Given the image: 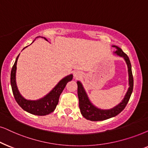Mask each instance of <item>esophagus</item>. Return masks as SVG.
Here are the masks:
<instances>
[{
  "label": "esophagus",
  "instance_id": "34e87169",
  "mask_svg": "<svg viewBox=\"0 0 148 148\" xmlns=\"http://www.w3.org/2000/svg\"><path fill=\"white\" fill-rule=\"evenodd\" d=\"M81 76H82L81 73L79 72H75L74 73V76L76 78H78L81 77Z\"/></svg>",
  "mask_w": 148,
  "mask_h": 148
}]
</instances>
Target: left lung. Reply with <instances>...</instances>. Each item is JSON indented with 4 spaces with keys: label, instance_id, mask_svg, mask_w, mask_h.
<instances>
[{
    "label": "left lung",
    "instance_id": "1",
    "mask_svg": "<svg viewBox=\"0 0 148 148\" xmlns=\"http://www.w3.org/2000/svg\"><path fill=\"white\" fill-rule=\"evenodd\" d=\"M114 49L115 50V53L118 55L120 57L124 58L125 61L127 63L128 68V74H129V85L128 90L127 91L126 96L124 97V100L120 104L115 106V107L109 110H101L99 108L95 107L91 103L89 98L87 96L85 89H83V85L79 81L77 82L78 85V100H79V108L80 113L85 119L91 121H102L105 119H109L111 117H115L120 113L124 109L126 106L128 104L130 96H131L132 90H133V76H132L131 63H130V59L128 55L123 52V50L120 48L116 46H113Z\"/></svg>",
    "mask_w": 148,
    "mask_h": 148
}]
</instances>
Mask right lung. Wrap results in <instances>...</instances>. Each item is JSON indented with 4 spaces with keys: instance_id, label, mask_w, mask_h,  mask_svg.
<instances>
[{
    "instance_id": "1",
    "label": "right lung",
    "mask_w": 148,
    "mask_h": 148,
    "mask_svg": "<svg viewBox=\"0 0 148 148\" xmlns=\"http://www.w3.org/2000/svg\"><path fill=\"white\" fill-rule=\"evenodd\" d=\"M44 39L47 41L46 38ZM19 55L17 57L16 61L12 67V72H11V85H12L13 94H14L15 100L22 109L29 113L40 116L46 115L51 113L52 112L55 111L56 106L59 102V96L66 86L67 83L72 80L73 77L72 74H70V75L63 78L58 83V85L44 98L35 101L27 100L20 94L16 83V64Z\"/></svg>"
}]
</instances>
